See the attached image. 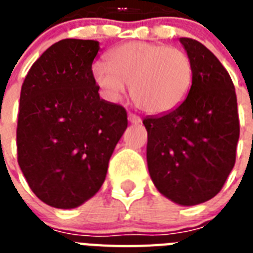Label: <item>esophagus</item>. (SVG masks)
Instances as JSON below:
<instances>
[{
	"instance_id": "obj_1",
	"label": "esophagus",
	"mask_w": 253,
	"mask_h": 253,
	"mask_svg": "<svg viewBox=\"0 0 253 253\" xmlns=\"http://www.w3.org/2000/svg\"><path fill=\"white\" fill-rule=\"evenodd\" d=\"M128 122L132 123V125H139L142 122V118L136 114H132V113H128Z\"/></svg>"
}]
</instances>
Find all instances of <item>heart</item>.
Returning a JSON list of instances; mask_svg holds the SVG:
<instances>
[{"mask_svg": "<svg viewBox=\"0 0 253 253\" xmlns=\"http://www.w3.org/2000/svg\"><path fill=\"white\" fill-rule=\"evenodd\" d=\"M106 63L93 65L91 76L111 99L131 97L140 110L164 114L180 106L193 84L194 68L188 53L163 43L128 42L107 53Z\"/></svg>", "mask_w": 253, "mask_h": 253, "instance_id": "b5f03b06", "label": "heart"}]
</instances>
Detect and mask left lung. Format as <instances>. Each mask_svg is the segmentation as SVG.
Segmentation results:
<instances>
[{
  "mask_svg": "<svg viewBox=\"0 0 253 253\" xmlns=\"http://www.w3.org/2000/svg\"><path fill=\"white\" fill-rule=\"evenodd\" d=\"M193 61L188 97L174 110L143 119L147 164L155 186L173 202L193 206L211 200L235 166L239 115L228 72L202 43L180 38Z\"/></svg>",
  "mask_w": 253,
  "mask_h": 253,
  "instance_id": "obj_1",
  "label": "left lung"
}]
</instances>
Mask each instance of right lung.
Here are the masks:
<instances>
[{
	"label": "right lung",
	"instance_id": "1",
	"mask_svg": "<svg viewBox=\"0 0 253 253\" xmlns=\"http://www.w3.org/2000/svg\"><path fill=\"white\" fill-rule=\"evenodd\" d=\"M97 41L63 39L30 68L21 89L18 164L44 204L73 209L102 186L127 128L125 107L99 98L91 64Z\"/></svg>",
	"mask_w": 253,
	"mask_h": 253
}]
</instances>
